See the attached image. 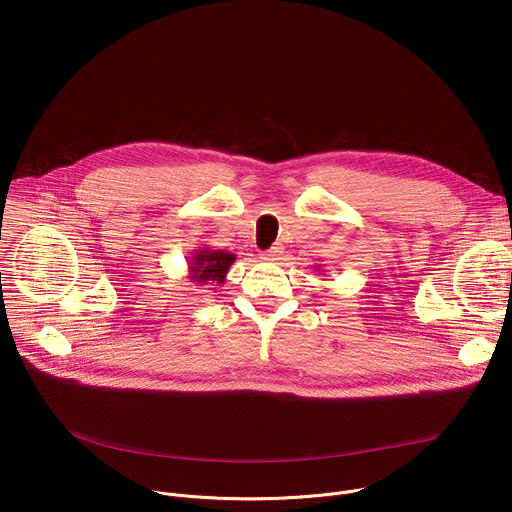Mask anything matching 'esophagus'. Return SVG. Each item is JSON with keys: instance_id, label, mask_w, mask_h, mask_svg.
Wrapping results in <instances>:
<instances>
[{"instance_id": "1", "label": "esophagus", "mask_w": 512, "mask_h": 512, "mask_svg": "<svg viewBox=\"0 0 512 512\" xmlns=\"http://www.w3.org/2000/svg\"><path fill=\"white\" fill-rule=\"evenodd\" d=\"M281 255H283V247H281V245H273V247L263 255V259H267V261H279Z\"/></svg>"}]
</instances>
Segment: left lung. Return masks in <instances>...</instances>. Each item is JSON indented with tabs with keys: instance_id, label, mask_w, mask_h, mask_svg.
Here are the masks:
<instances>
[{
	"instance_id": "8db88e82",
	"label": "left lung",
	"mask_w": 512,
	"mask_h": 512,
	"mask_svg": "<svg viewBox=\"0 0 512 512\" xmlns=\"http://www.w3.org/2000/svg\"><path fill=\"white\" fill-rule=\"evenodd\" d=\"M318 269H320V265H318Z\"/></svg>"
}]
</instances>
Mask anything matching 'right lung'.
I'll return each instance as SVG.
<instances>
[{
    "label": "right lung",
    "mask_w": 512,
    "mask_h": 512,
    "mask_svg": "<svg viewBox=\"0 0 512 512\" xmlns=\"http://www.w3.org/2000/svg\"><path fill=\"white\" fill-rule=\"evenodd\" d=\"M235 259H237L235 253L200 247L192 253V257L188 261V279L194 281L198 287L223 285Z\"/></svg>",
    "instance_id": "add662e5"
}]
</instances>
